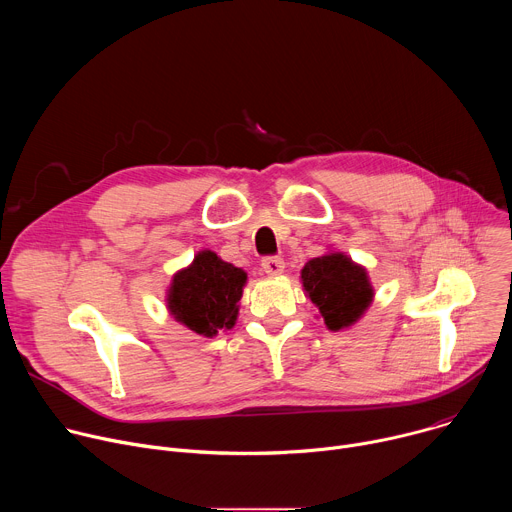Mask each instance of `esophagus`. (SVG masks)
<instances>
[{"instance_id":"34e87169","label":"esophagus","mask_w":512,"mask_h":512,"mask_svg":"<svg viewBox=\"0 0 512 512\" xmlns=\"http://www.w3.org/2000/svg\"><path fill=\"white\" fill-rule=\"evenodd\" d=\"M261 267H263V271H265L267 275H279V273H283L285 263H283L281 257L269 255V257H263V259H261Z\"/></svg>"}]
</instances>
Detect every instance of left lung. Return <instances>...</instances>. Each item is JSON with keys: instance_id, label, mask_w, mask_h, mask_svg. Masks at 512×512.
<instances>
[{"instance_id": "8db88e82", "label": "left lung", "mask_w": 512, "mask_h": 512, "mask_svg": "<svg viewBox=\"0 0 512 512\" xmlns=\"http://www.w3.org/2000/svg\"><path fill=\"white\" fill-rule=\"evenodd\" d=\"M302 283L324 324L334 332L352 326L375 296L367 271L344 253H328L308 261L302 269Z\"/></svg>"}]
</instances>
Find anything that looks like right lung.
Wrapping results in <instances>:
<instances>
[{"mask_svg": "<svg viewBox=\"0 0 512 512\" xmlns=\"http://www.w3.org/2000/svg\"><path fill=\"white\" fill-rule=\"evenodd\" d=\"M247 273L212 251H200L192 265L178 271L168 291L172 316L200 336L231 330L237 322L239 300Z\"/></svg>", "mask_w": 512, "mask_h": 512, "instance_id": "1", "label": "right lung"}]
</instances>
